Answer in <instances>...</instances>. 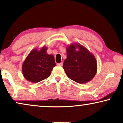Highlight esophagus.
<instances>
[{
  "instance_id": "obj_1",
  "label": "esophagus",
  "mask_w": 123,
  "mask_h": 123,
  "mask_svg": "<svg viewBox=\"0 0 123 123\" xmlns=\"http://www.w3.org/2000/svg\"><path fill=\"white\" fill-rule=\"evenodd\" d=\"M63 63H58V64H57V65H58V66H60V67H62L63 66Z\"/></svg>"
}]
</instances>
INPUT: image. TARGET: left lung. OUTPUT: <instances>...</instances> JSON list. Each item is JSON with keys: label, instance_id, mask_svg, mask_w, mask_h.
Listing matches in <instances>:
<instances>
[{"label": "left lung", "instance_id": "1", "mask_svg": "<svg viewBox=\"0 0 123 123\" xmlns=\"http://www.w3.org/2000/svg\"><path fill=\"white\" fill-rule=\"evenodd\" d=\"M66 50L67 58L64 62L63 68L68 78L82 84L91 80L97 69V63L93 54L78 43L67 45Z\"/></svg>", "mask_w": 123, "mask_h": 123}]
</instances>
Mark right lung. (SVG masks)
Masks as SVG:
<instances>
[{
  "label": "right lung",
  "mask_w": 123,
  "mask_h": 123,
  "mask_svg": "<svg viewBox=\"0 0 123 123\" xmlns=\"http://www.w3.org/2000/svg\"><path fill=\"white\" fill-rule=\"evenodd\" d=\"M45 46L38 50L35 48L29 53L23 62L22 71L23 77L28 81L37 83L50 75L56 64L54 55L47 53Z\"/></svg>",
  "instance_id": "add662e5"
}]
</instances>
